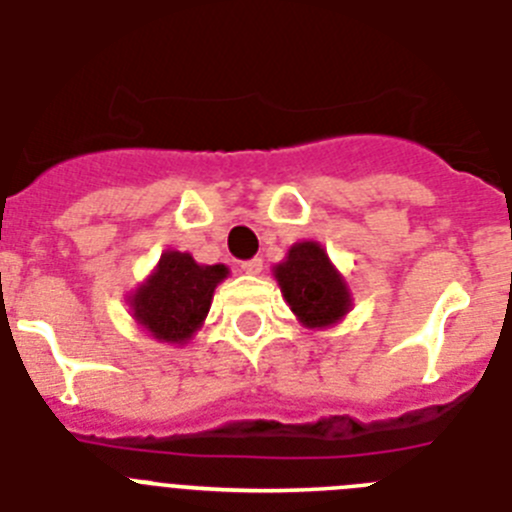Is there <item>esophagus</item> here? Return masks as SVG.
Returning <instances> with one entry per match:
<instances>
[{
    "mask_svg": "<svg viewBox=\"0 0 512 512\" xmlns=\"http://www.w3.org/2000/svg\"><path fill=\"white\" fill-rule=\"evenodd\" d=\"M241 269L246 271V274H259V271L264 269V259H259V256H253V259L243 261Z\"/></svg>",
    "mask_w": 512,
    "mask_h": 512,
    "instance_id": "obj_1",
    "label": "esophagus"
}]
</instances>
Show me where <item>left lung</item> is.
Masks as SVG:
<instances>
[{"instance_id":"left-lung-1","label":"left lung","mask_w":512,"mask_h":512,"mask_svg":"<svg viewBox=\"0 0 512 512\" xmlns=\"http://www.w3.org/2000/svg\"><path fill=\"white\" fill-rule=\"evenodd\" d=\"M274 271H277L284 300L310 328L336 323L348 312L351 300H348L346 284L330 266L328 256L318 243L305 241L292 246L287 261Z\"/></svg>"}]
</instances>
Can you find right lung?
<instances>
[{
  "label": "right lung",
  "mask_w": 512,
  "mask_h": 512,
  "mask_svg": "<svg viewBox=\"0 0 512 512\" xmlns=\"http://www.w3.org/2000/svg\"><path fill=\"white\" fill-rule=\"evenodd\" d=\"M225 277L223 264L200 266L189 253H164L156 274L133 295L135 318L158 341H187L205 320L212 292Z\"/></svg>",
  "instance_id": "add662e5"
}]
</instances>
